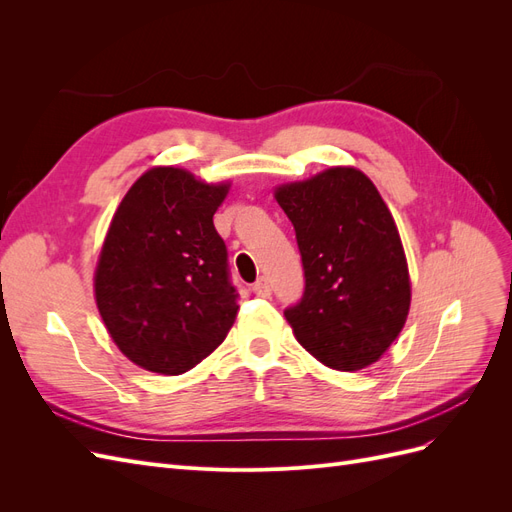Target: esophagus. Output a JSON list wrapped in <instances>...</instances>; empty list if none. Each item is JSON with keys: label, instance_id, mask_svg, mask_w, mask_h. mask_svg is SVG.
Segmentation results:
<instances>
[{"label": "esophagus", "instance_id": "34e87169", "mask_svg": "<svg viewBox=\"0 0 512 512\" xmlns=\"http://www.w3.org/2000/svg\"><path fill=\"white\" fill-rule=\"evenodd\" d=\"M252 292L256 294V297H269V294H271V286H269V282L265 280V277H260V280H256V282L252 284Z\"/></svg>", "mask_w": 512, "mask_h": 512}]
</instances>
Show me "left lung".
<instances>
[{
    "mask_svg": "<svg viewBox=\"0 0 512 512\" xmlns=\"http://www.w3.org/2000/svg\"><path fill=\"white\" fill-rule=\"evenodd\" d=\"M297 232L305 292L284 316L320 363L356 371L376 363L401 333L410 275L393 215L352 166L275 188Z\"/></svg>",
    "mask_w": 512,
    "mask_h": 512,
    "instance_id": "left-lung-1",
    "label": "left lung"
}]
</instances>
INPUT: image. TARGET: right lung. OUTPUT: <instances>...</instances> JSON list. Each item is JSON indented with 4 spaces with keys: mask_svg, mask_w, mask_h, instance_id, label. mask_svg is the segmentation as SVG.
<instances>
[{
    "mask_svg": "<svg viewBox=\"0 0 512 512\" xmlns=\"http://www.w3.org/2000/svg\"><path fill=\"white\" fill-rule=\"evenodd\" d=\"M230 183L156 166L123 196L94 290L108 335L132 363L179 376L218 348L237 318L226 243L213 226Z\"/></svg>",
    "mask_w": 512,
    "mask_h": 512,
    "instance_id": "1",
    "label": "right lung"
}]
</instances>
